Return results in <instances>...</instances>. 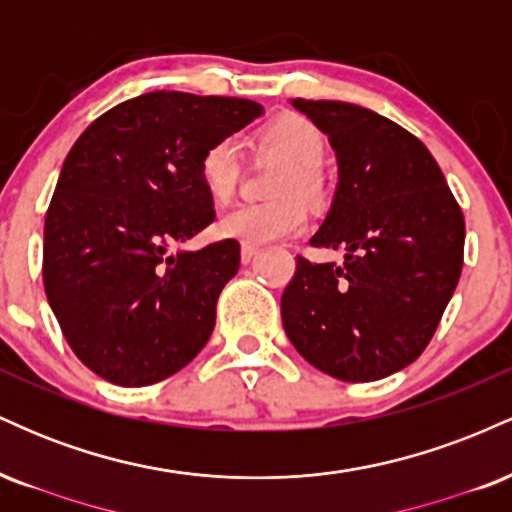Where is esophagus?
Instances as JSON below:
<instances>
[{
	"label": "esophagus",
	"mask_w": 512,
	"mask_h": 512,
	"mask_svg": "<svg viewBox=\"0 0 512 512\" xmlns=\"http://www.w3.org/2000/svg\"><path fill=\"white\" fill-rule=\"evenodd\" d=\"M257 252H260V248H252V245H243V248H240V262L250 264L252 257H255Z\"/></svg>",
	"instance_id": "1"
}]
</instances>
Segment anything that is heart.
I'll list each match as a JSON object with an SVG mask.
<instances>
[{
	"instance_id": "b5f03b06",
	"label": "heart",
	"mask_w": 512,
	"mask_h": 512,
	"mask_svg": "<svg viewBox=\"0 0 512 512\" xmlns=\"http://www.w3.org/2000/svg\"><path fill=\"white\" fill-rule=\"evenodd\" d=\"M260 146L289 161L291 166L276 185L279 197H303L315 202L322 195L320 168L327 158V139L313 122L301 115H281L260 132ZM199 182L211 202L226 204L233 197L240 175L238 146L233 139L209 144L199 156ZM308 223L298 199L274 204H240L216 221V233L243 245H267L274 240L298 236Z\"/></svg>"
}]
</instances>
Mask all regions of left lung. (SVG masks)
<instances>
[{
    "instance_id": "1",
    "label": "left lung",
    "mask_w": 512,
    "mask_h": 512,
    "mask_svg": "<svg viewBox=\"0 0 512 512\" xmlns=\"http://www.w3.org/2000/svg\"><path fill=\"white\" fill-rule=\"evenodd\" d=\"M337 154V190L315 248L281 296L286 337L310 366L344 383L407 368L436 332L462 272L464 219L436 158L387 117L342 101L293 98Z\"/></svg>"
}]
</instances>
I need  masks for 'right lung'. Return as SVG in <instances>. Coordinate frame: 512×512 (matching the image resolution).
<instances>
[{"label": "right lung", "mask_w": 512, "mask_h": 512, "mask_svg": "<svg viewBox=\"0 0 512 512\" xmlns=\"http://www.w3.org/2000/svg\"><path fill=\"white\" fill-rule=\"evenodd\" d=\"M262 113L245 98L144 93L91 122L64 158L45 216V293L74 354L108 383L154 385L209 342L240 245H170L216 216L199 156Z\"/></svg>", "instance_id": "right-lung-1"}]
</instances>
